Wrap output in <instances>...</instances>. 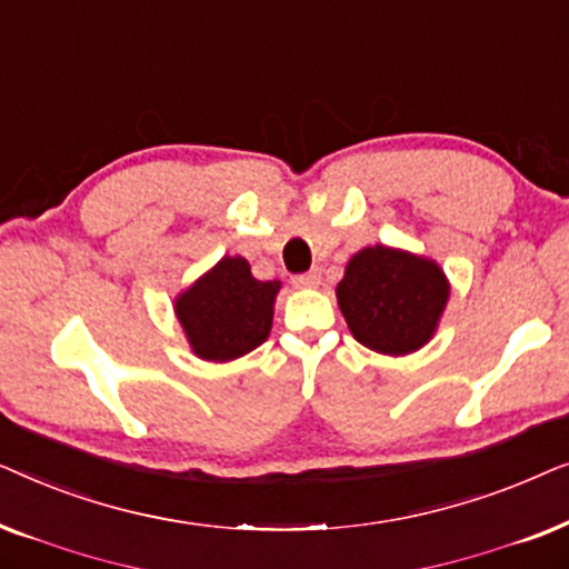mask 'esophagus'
I'll use <instances>...</instances> for the list:
<instances>
[{
    "label": "esophagus",
    "instance_id": "esophagus-1",
    "mask_svg": "<svg viewBox=\"0 0 569 569\" xmlns=\"http://www.w3.org/2000/svg\"><path fill=\"white\" fill-rule=\"evenodd\" d=\"M292 284L298 287V290H316V287L321 284V271L313 269V271H308V274L295 277V279H292Z\"/></svg>",
    "mask_w": 569,
    "mask_h": 569
}]
</instances>
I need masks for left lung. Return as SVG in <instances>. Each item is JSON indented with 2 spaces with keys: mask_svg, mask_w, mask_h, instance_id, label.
<instances>
[{
  "mask_svg": "<svg viewBox=\"0 0 569 569\" xmlns=\"http://www.w3.org/2000/svg\"><path fill=\"white\" fill-rule=\"evenodd\" d=\"M448 298L450 282L438 261L383 243L357 251L337 284L352 337L388 357L422 349L438 331Z\"/></svg>",
  "mask_w": 569,
  "mask_h": 569,
  "instance_id": "left-lung-1",
  "label": "left lung"
}]
</instances>
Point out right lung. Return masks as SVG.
Listing matches in <instances>:
<instances>
[{"label": "right lung", "instance_id": "add662e5", "mask_svg": "<svg viewBox=\"0 0 569 569\" xmlns=\"http://www.w3.org/2000/svg\"><path fill=\"white\" fill-rule=\"evenodd\" d=\"M279 287V279H256L243 256H222L173 300L191 352L207 362H230L261 347L274 321Z\"/></svg>", "mask_w": 569, "mask_h": 569}]
</instances>
